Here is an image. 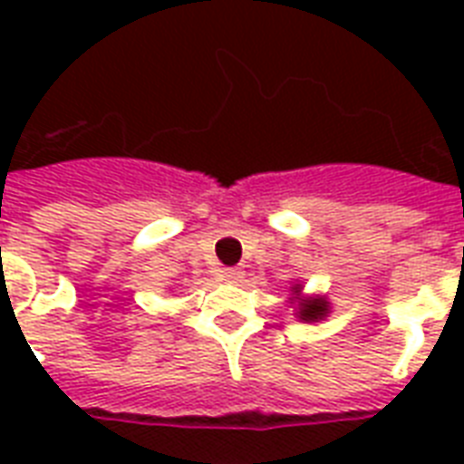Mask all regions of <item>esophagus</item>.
<instances>
[{
  "instance_id": "34e87169",
  "label": "esophagus",
  "mask_w": 464,
  "mask_h": 464,
  "mask_svg": "<svg viewBox=\"0 0 464 464\" xmlns=\"http://www.w3.org/2000/svg\"><path fill=\"white\" fill-rule=\"evenodd\" d=\"M221 276H224V282L238 284V282H243V279H246V272H243V269H238V267H228V269H224V272H221Z\"/></svg>"
}]
</instances>
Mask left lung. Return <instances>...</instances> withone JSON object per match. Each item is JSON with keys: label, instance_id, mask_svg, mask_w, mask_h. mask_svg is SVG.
<instances>
[{"label": "left lung", "instance_id": "8db88e82", "mask_svg": "<svg viewBox=\"0 0 464 464\" xmlns=\"http://www.w3.org/2000/svg\"><path fill=\"white\" fill-rule=\"evenodd\" d=\"M291 289H294V298L301 296V284H294ZM327 310H330V305H327L324 298H298V317H301L304 323H317V320H323V317L327 315Z\"/></svg>", "mask_w": 464, "mask_h": 464}]
</instances>
